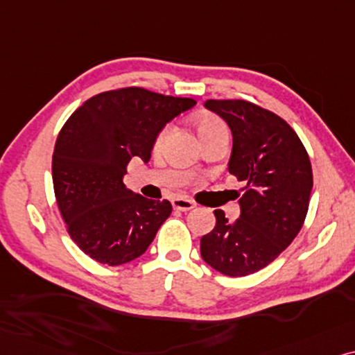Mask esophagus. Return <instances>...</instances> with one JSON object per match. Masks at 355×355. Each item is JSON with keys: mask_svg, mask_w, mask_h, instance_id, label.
<instances>
[{"mask_svg": "<svg viewBox=\"0 0 355 355\" xmlns=\"http://www.w3.org/2000/svg\"><path fill=\"white\" fill-rule=\"evenodd\" d=\"M172 206H173V209H177V211H190L195 207V202L187 200V198H173Z\"/></svg>", "mask_w": 355, "mask_h": 355, "instance_id": "esophagus-1", "label": "esophagus"}]
</instances>
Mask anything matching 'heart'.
Masks as SVG:
<instances>
[{
	"instance_id": "1",
	"label": "heart",
	"mask_w": 355,
	"mask_h": 355,
	"mask_svg": "<svg viewBox=\"0 0 355 355\" xmlns=\"http://www.w3.org/2000/svg\"><path fill=\"white\" fill-rule=\"evenodd\" d=\"M196 130H198V135H200V138L205 139V138H207V136H212L216 133H222V131H227V126L219 116L211 115V113H202V115L196 118ZM170 133H172V126L167 125L157 135V138H155L154 148L157 150L162 149L164 144L167 143Z\"/></svg>"
}]
</instances>
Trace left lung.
<instances>
[{
	"instance_id": "8db88e82",
	"label": "left lung",
	"mask_w": 355,
	"mask_h": 355,
	"mask_svg": "<svg viewBox=\"0 0 355 355\" xmlns=\"http://www.w3.org/2000/svg\"><path fill=\"white\" fill-rule=\"evenodd\" d=\"M229 125L234 146L229 172L245 182L240 217L216 209V227L201 239V257L225 276H248L292 243L309 211L313 173L294 130L276 113L247 101H206Z\"/></svg>"
}]
</instances>
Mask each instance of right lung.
Segmentation results:
<instances>
[{
  "label": "right lung",
  "mask_w": 355,
  "mask_h": 355,
  "mask_svg": "<svg viewBox=\"0 0 355 355\" xmlns=\"http://www.w3.org/2000/svg\"><path fill=\"white\" fill-rule=\"evenodd\" d=\"M195 103L123 87L91 97L66 120L51 160L55 198L71 239L92 259L120 266L153 243L172 205L128 190L126 165L149 162L164 126Z\"/></svg>",
  "instance_id": "obj_1"
}]
</instances>
